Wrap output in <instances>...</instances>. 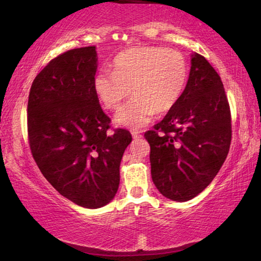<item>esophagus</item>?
<instances>
[{
  "mask_svg": "<svg viewBox=\"0 0 261 261\" xmlns=\"http://www.w3.org/2000/svg\"><path fill=\"white\" fill-rule=\"evenodd\" d=\"M131 135H132V138H134L135 140H137V139H140L141 137H143V136H141V135L139 134V132H137V131H132V132H131Z\"/></svg>",
  "mask_w": 261,
  "mask_h": 261,
  "instance_id": "34e87169",
  "label": "esophagus"
}]
</instances>
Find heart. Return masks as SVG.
I'll use <instances>...</instances> for the list:
<instances>
[{
  "label": "heart",
  "mask_w": 261,
  "mask_h": 261,
  "mask_svg": "<svg viewBox=\"0 0 261 261\" xmlns=\"http://www.w3.org/2000/svg\"><path fill=\"white\" fill-rule=\"evenodd\" d=\"M189 77L182 53L161 47L136 46L115 56L113 72L94 76L95 94L106 108L116 110L130 93L135 96L118 110V125L139 129L154 114L173 109L182 96Z\"/></svg>",
  "instance_id": "b5f03b06"
}]
</instances>
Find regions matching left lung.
<instances>
[{
  "label": "left lung",
  "instance_id": "1",
  "mask_svg": "<svg viewBox=\"0 0 261 261\" xmlns=\"http://www.w3.org/2000/svg\"><path fill=\"white\" fill-rule=\"evenodd\" d=\"M145 138L153 183L168 199H192L219 173L230 147L231 115L221 78L204 56L192 54L182 96Z\"/></svg>",
  "mask_w": 261,
  "mask_h": 261
}]
</instances>
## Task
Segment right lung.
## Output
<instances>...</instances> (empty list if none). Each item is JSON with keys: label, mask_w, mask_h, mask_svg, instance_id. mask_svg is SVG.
I'll return each instance as SVG.
<instances>
[{"label": "right lung", "mask_w": 261, "mask_h": 261, "mask_svg": "<svg viewBox=\"0 0 261 261\" xmlns=\"http://www.w3.org/2000/svg\"><path fill=\"white\" fill-rule=\"evenodd\" d=\"M95 46L53 59L32 83L28 134L35 163L56 191L85 208L112 201L131 134L110 129L94 91Z\"/></svg>", "instance_id": "obj_1"}]
</instances>
